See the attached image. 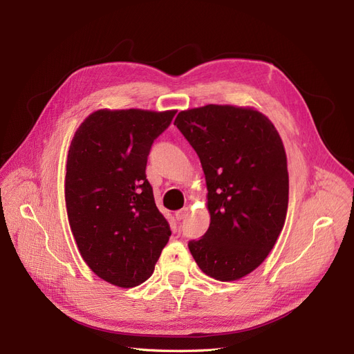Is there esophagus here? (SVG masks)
<instances>
[{
    "mask_svg": "<svg viewBox=\"0 0 354 354\" xmlns=\"http://www.w3.org/2000/svg\"><path fill=\"white\" fill-rule=\"evenodd\" d=\"M187 214H189V209H187V208H183V209H178V211L176 212V220H177V221H181V220H185V218L187 217Z\"/></svg>",
    "mask_w": 354,
    "mask_h": 354,
    "instance_id": "esophagus-1",
    "label": "esophagus"
}]
</instances>
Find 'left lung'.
<instances>
[{"mask_svg":"<svg viewBox=\"0 0 354 354\" xmlns=\"http://www.w3.org/2000/svg\"><path fill=\"white\" fill-rule=\"evenodd\" d=\"M174 125L199 156L209 227L187 246L199 269L230 282L257 269L282 232L289 180L283 143L269 118L250 108L208 104Z\"/></svg>","mask_w":354,"mask_h":354,"instance_id":"1","label":"left lung"}]
</instances>
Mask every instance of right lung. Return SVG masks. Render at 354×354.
Returning a JSON list of instances; mask_svg holds the SVG:
<instances>
[{"label":"right lung","mask_w":354,"mask_h":354,"mask_svg":"<svg viewBox=\"0 0 354 354\" xmlns=\"http://www.w3.org/2000/svg\"><path fill=\"white\" fill-rule=\"evenodd\" d=\"M174 115L102 109L72 138L65 178L71 230L84 261L112 285L133 288L149 279L171 236L146 164Z\"/></svg>","instance_id":"obj_1"}]
</instances>
